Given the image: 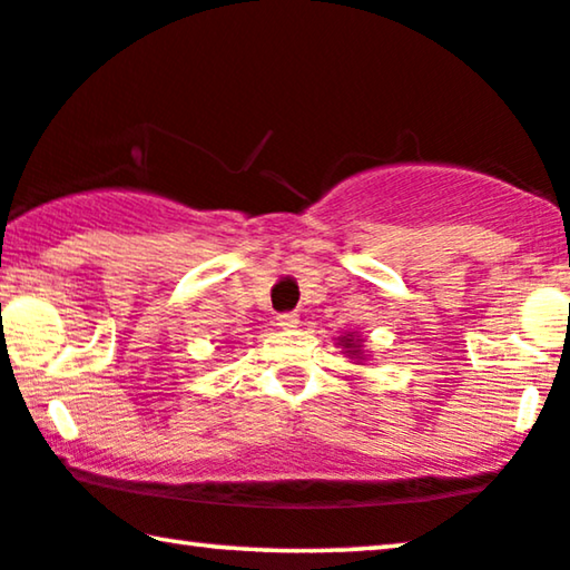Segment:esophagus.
Listing matches in <instances>:
<instances>
[{"label":"esophagus","mask_w":570,"mask_h":570,"mask_svg":"<svg viewBox=\"0 0 570 570\" xmlns=\"http://www.w3.org/2000/svg\"><path fill=\"white\" fill-rule=\"evenodd\" d=\"M276 321L284 331H292V328H297V325H299V315L297 313H281Z\"/></svg>","instance_id":"esophagus-1"}]
</instances>
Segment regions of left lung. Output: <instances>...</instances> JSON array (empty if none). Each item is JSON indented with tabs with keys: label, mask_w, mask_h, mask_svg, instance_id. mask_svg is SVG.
Masks as SVG:
<instances>
[{
	"label": "left lung",
	"mask_w": 570,
	"mask_h": 570,
	"mask_svg": "<svg viewBox=\"0 0 570 570\" xmlns=\"http://www.w3.org/2000/svg\"><path fill=\"white\" fill-rule=\"evenodd\" d=\"M338 346H344V354L352 356V360H356V362L364 360V354H362V348H360V338L352 336V333L341 336L338 338Z\"/></svg>",
	"instance_id": "1"
}]
</instances>
